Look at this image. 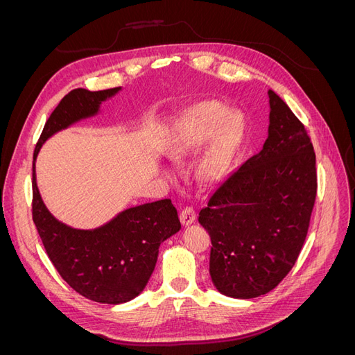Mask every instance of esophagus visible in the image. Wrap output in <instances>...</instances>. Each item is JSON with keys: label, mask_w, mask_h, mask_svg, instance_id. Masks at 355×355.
Masks as SVG:
<instances>
[{"label": "esophagus", "mask_w": 355, "mask_h": 355, "mask_svg": "<svg viewBox=\"0 0 355 355\" xmlns=\"http://www.w3.org/2000/svg\"><path fill=\"white\" fill-rule=\"evenodd\" d=\"M180 222L182 225H185V227H189L191 223L196 222V211L192 207H185L184 210L180 211Z\"/></svg>", "instance_id": "esophagus-1"}]
</instances>
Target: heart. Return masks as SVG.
<instances>
[{"instance_id":"1","label":"heart","mask_w":355,"mask_h":355,"mask_svg":"<svg viewBox=\"0 0 355 355\" xmlns=\"http://www.w3.org/2000/svg\"><path fill=\"white\" fill-rule=\"evenodd\" d=\"M243 133L244 118L239 111H225V106L218 102H202L192 106L180 118L167 157L173 163H180L210 138L196 170L200 182L210 184L223 175L230 158L241 142Z\"/></svg>"}]
</instances>
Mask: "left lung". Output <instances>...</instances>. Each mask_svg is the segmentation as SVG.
<instances>
[{"label":"left lung","mask_w":355,"mask_h":355,"mask_svg":"<svg viewBox=\"0 0 355 355\" xmlns=\"http://www.w3.org/2000/svg\"><path fill=\"white\" fill-rule=\"evenodd\" d=\"M268 137L213 191L198 222L211 239L210 277L225 296L271 292L292 270L317 196L315 154L304 124L268 90Z\"/></svg>","instance_id":"left-lung-1"}]
</instances>
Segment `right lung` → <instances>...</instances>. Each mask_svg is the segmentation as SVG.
<instances>
[{
	"label": "right lung",
	"mask_w": 355,
	"mask_h": 355,
	"mask_svg": "<svg viewBox=\"0 0 355 355\" xmlns=\"http://www.w3.org/2000/svg\"><path fill=\"white\" fill-rule=\"evenodd\" d=\"M121 90L75 89L68 93L42 128L32 163V218L50 261L75 292L110 305L128 302L144 292L154 272L159 244L180 230L178 210L170 200H159L125 209L94 230L72 228L53 216L42 201L35 161L53 135L96 116L102 103Z\"/></svg>",
	"instance_id": "add662e5"
}]
</instances>
